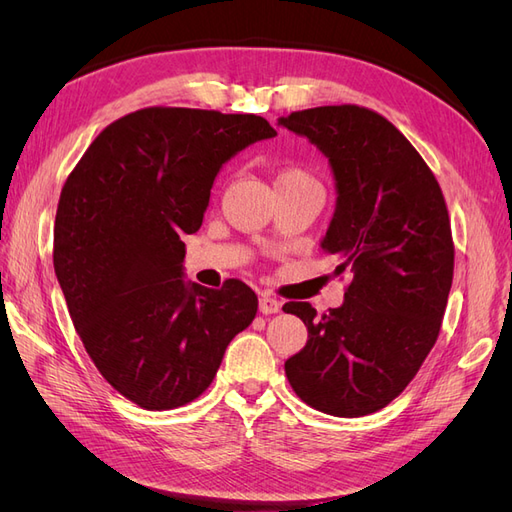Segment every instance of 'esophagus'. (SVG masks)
I'll return each mask as SVG.
<instances>
[{
	"label": "esophagus",
	"instance_id": "34e87169",
	"mask_svg": "<svg viewBox=\"0 0 512 512\" xmlns=\"http://www.w3.org/2000/svg\"><path fill=\"white\" fill-rule=\"evenodd\" d=\"M258 307H260V312L262 314H277L282 309V303L277 301V299H273L271 294H260V299H258Z\"/></svg>",
	"mask_w": 512,
	"mask_h": 512
}]
</instances>
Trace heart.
I'll return each instance as SVG.
<instances>
[{
  "instance_id": "obj_1",
  "label": "heart",
  "mask_w": 512,
  "mask_h": 512,
  "mask_svg": "<svg viewBox=\"0 0 512 512\" xmlns=\"http://www.w3.org/2000/svg\"><path fill=\"white\" fill-rule=\"evenodd\" d=\"M290 185H316V188H320V181L312 173V170H307L305 166L288 164V166H282L280 170H277L275 190L290 188Z\"/></svg>"
}]
</instances>
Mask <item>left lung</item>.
I'll use <instances>...</instances> for the list:
<instances>
[{
    "mask_svg": "<svg viewBox=\"0 0 512 512\" xmlns=\"http://www.w3.org/2000/svg\"><path fill=\"white\" fill-rule=\"evenodd\" d=\"M280 126L329 158L337 207L322 250L352 273L344 305L318 316L284 305L307 327L286 378L307 406L333 416L378 412L406 389L440 335L455 245L446 200L408 138L356 104L290 113Z\"/></svg>",
    "mask_w": 512,
    "mask_h": 512,
    "instance_id": "obj_1",
    "label": "left lung"
}]
</instances>
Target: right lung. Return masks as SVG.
Instances as JSON below:
<instances>
[{"label": "right lung", "instance_id": "add662e5", "mask_svg": "<svg viewBox=\"0 0 512 512\" xmlns=\"http://www.w3.org/2000/svg\"><path fill=\"white\" fill-rule=\"evenodd\" d=\"M275 134L258 115L147 106L106 126L61 188L53 265L70 318L104 380L138 408L203 395L256 318L241 280H181V237L203 224L222 164Z\"/></svg>", "mask_w": 512, "mask_h": 512}]
</instances>
